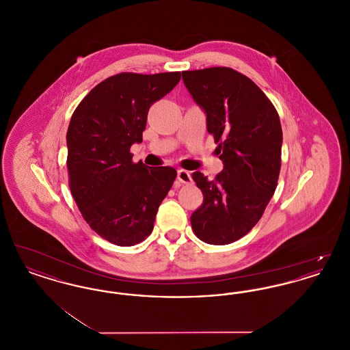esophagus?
<instances>
[{"label":"esophagus","instance_id":"34e87169","mask_svg":"<svg viewBox=\"0 0 350 350\" xmlns=\"http://www.w3.org/2000/svg\"><path fill=\"white\" fill-rule=\"evenodd\" d=\"M177 178H178V181L180 183H183V185H189V183H191V176H190V173L189 172H186V170H178V173H177Z\"/></svg>","mask_w":350,"mask_h":350}]
</instances>
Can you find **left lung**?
I'll return each mask as SVG.
<instances>
[{
  "mask_svg": "<svg viewBox=\"0 0 350 350\" xmlns=\"http://www.w3.org/2000/svg\"><path fill=\"white\" fill-rule=\"evenodd\" d=\"M183 80L206 111L224 167L208 181L191 174L203 203L190 217L196 236L226 245L250 232L273 197L281 170L282 127L265 93L232 68L183 70Z\"/></svg>",
  "mask_w": 350,
  "mask_h": 350,
  "instance_id": "obj_1",
  "label": "left lung"
}]
</instances>
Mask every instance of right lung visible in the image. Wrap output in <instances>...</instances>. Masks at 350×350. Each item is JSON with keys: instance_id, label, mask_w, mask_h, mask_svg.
Listing matches in <instances>:
<instances>
[{"instance_id": "1", "label": "right lung", "mask_w": 350, "mask_h": 350, "mask_svg": "<svg viewBox=\"0 0 350 350\" xmlns=\"http://www.w3.org/2000/svg\"><path fill=\"white\" fill-rule=\"evenodd\" d=\"M181 79V72H123L96 85L79 103L67 133L68 180L85 221L119 247L142 243L177 177L170 167L133 163L150 106Z\"/></svg>"}]
</instances>
